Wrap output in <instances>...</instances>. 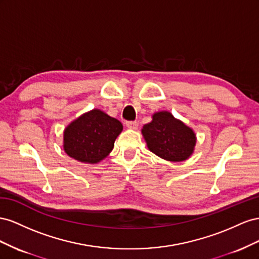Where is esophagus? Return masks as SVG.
Instances as JSON below:
<instances>
[{
	"instance_id": "esophagus-1",
	"label": "esophagus",
	"mask_w": 259,
	"mask_h": 259,
	"mask_svg": "<svg viewBox=\"0 0 259 259\" xmlns=\"http://www.w3.org/2000/svg\"><path fill=\"white\" fill-rule=\"evenodd\" d=\"M125 125H127L129 129H137L139 123H138V121H127L125 122Z\"/></svg>"
}]
</instances>
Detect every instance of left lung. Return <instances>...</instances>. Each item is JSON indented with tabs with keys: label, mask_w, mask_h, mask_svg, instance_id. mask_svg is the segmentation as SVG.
I'll list each match as a JSON object with an SVG mask.
<instances>
[{
	"label": "left lung",
	"mask_w": 259,
	"mask_h": 259,
	"mask_svg": "<svg viewBox=\"0 0 259 259\" xmlns=\"http://www.w3.org/2000/svg\"><path fill=\"white\" fill-rule=\"evenodd\" d=\"M142 134L149 150L169 161L189 158L196 142L193 130L168 112L154 114L153 120L144 124Z\"/></svg>",
	"instance_id": "obj_1"
}]
</instances>
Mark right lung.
<instances>
[{
    "label": "right lung",
    "instance_id": "add662e5",
    "mask_svg": "<svg viewBox=\"0 0 259 259\" xmlns=\"http://www.w3.org/2000/svg\"><path fill=\"white\" fill-rule=\"evenodd\" d=\"M122 124L100 109H93L72 121L64 132V150L70 157L94 164L113 150Z\"/></svg>",
    "mask_w": 259,
    "mask_h": 259
}]
</instances>
